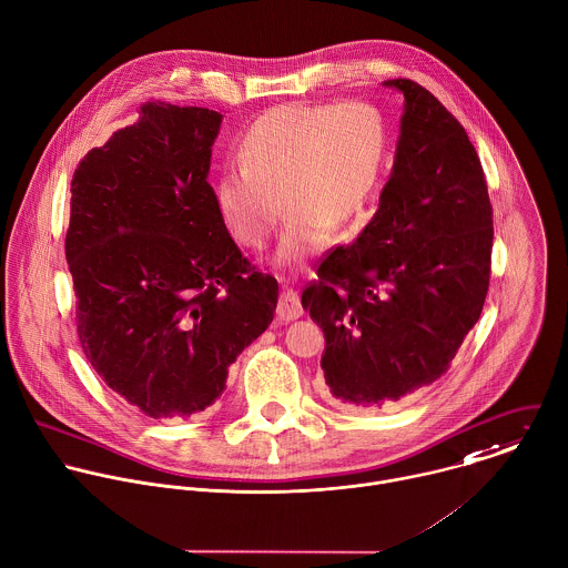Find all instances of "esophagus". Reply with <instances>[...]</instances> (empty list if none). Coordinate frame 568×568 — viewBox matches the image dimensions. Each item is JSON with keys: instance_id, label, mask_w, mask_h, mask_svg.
<instances>
[{"instance_id": "34e87169", "label": "esophagus", "mask_w": 568, "mask_h": 568, "mask_svg": "<svg viewBox=\"0 0 568 568\" xmlns=\"http://www.w3.org/2000/svg\"><path fill=\"white\" fill-rule=\"evenodd\" d=\"M301 316H303V305H301L298 292H294L290 287H283L281 298H278V307H276V318L281 323H290V321H296Z\"/></svg>"}]
</instances>
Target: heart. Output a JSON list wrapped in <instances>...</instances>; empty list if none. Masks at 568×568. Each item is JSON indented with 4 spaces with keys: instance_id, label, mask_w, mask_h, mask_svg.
<instances>
[{
    "instance_id": "heart-1",
    "label": "heart",
    "mask_w": 568,
    "mask_h": 568,
    "mask_svg": "<svg viewBox=\"0 0 568 568\" xmlns=\"http://www.w3.org/2000/svg\"><path fill=\"white\" fill-rule=\"evenodd\" d=\"M389 132L365 101L283 103L261 114L241 141V165L221 172L214 205L245 247H263L290 210L276 263L301 265L349 225L376 190ZM284 201H280V196Z\"/></svg>"
}]
</instances>
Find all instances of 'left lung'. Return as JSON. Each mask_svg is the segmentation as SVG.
Returning <instances> with one entry per match:
<instances>
[{
	"instance_id": "left-lung-1",
	"label": "left lung",
	"mask_w": 568,
	"mask_h": 568,
	"mask_svg": "<svg viewBox=\"0 0 568 568\" xmlns=\"http://www.w3.org/2000/svg\"><path fill=\"white\" fill-rule=\"evenodd\" d=\"M394 168L352 245L318 267L301 303L325 334L321 367L336 400L383 409L438 381L489 290L494 210L458 119L412 79Z\"/></svg>"
}]
</instances>
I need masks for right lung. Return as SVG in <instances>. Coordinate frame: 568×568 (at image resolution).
<instances>
[{"instance_id":"obj_1","label":"right lung","mask_w":568,"mask_h":568,"mask_svg":"<svg viewBox=\"0 0 568 568\" xmlns=\"http://www.w3.org/2000/svg\"><path fill=\"white\" fill-rule=\"evenodd\" d=\"M72 176L65 261L77 332L101 381L148 418H190L272 323L278 283L252 272L207 183L223 114L145 103Z\"/></svg>"}]
</instances>
